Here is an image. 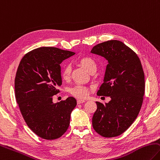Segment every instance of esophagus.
<instances>
[{"label": "esophagus", "mask_w": 160, "mask_h": 160, "mask_svg": "<svg viewBox=\"0 0 160 160\" xmlns=\"http://www.w3.org/2000/svg\"><path fill=\"white\" fill-rule=\"evenodd\" d=\"M85 100H84V99H78V101H77L78 104L82 103H85Z\"/></svg>", "instance_id": "1"}]
</instances>
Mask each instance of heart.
Listing matches in <instances>:
<instances>
[{
	"label": "heart",
	"mask_w": 160,
	"mask_h": 160,
	"mask_svg": "<svg viewBox=\"0 0 160 160\" xmlns=\"http://www.w3.org/2000/svg\"><path fill=\"white\" fill-rule=\"evenodd\" d=\"M78 62L89 73L93 71H96V69H97V63L92 57L89 56H82L80 57L78 60ZM71 72V67L70 65L66 64L63 66L62 71V77L63 80H68L70 78ZM90 89L91 88H88V87L78 85L71 88L69 89L68 92L70 93V94L73 96L74 97L83 98L88 95Z\"/></svg>",
	"instance_id": "heart-1"
}]
</instances>
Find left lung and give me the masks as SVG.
<instances>
[{"instance_id": "obj_1", "label": "left lung", "mask_w": 160, "mask_h": 160, "mask_svg": "<svg viewBox=\"0 0 160 160\" xmlns=\"http://www.w3.org/2000/svg\"><path fill=\"white\" fill-rule=\"evenodd\" d=\"M91 52L108 60L97 95L111 98L106 105L96 101L93 128L103 137H115L132 125L140 112L145 93L143 66L136 52L119 40L99 43Z\"/></svg>"}]
</instances>
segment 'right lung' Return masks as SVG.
Wrapping results in <instances>:
<instances>
[{"label":"right lung","mask_w":160,"mask_h":160,"mask_svg":"<svg viewBox=\"0 0 160 160\" xmlns=\"http://www.w3.org/2000/svg\"><path fill=\"white\" fill-rule=\"evenodd\" d=\"M75 53L53 47L28 52L20 62L14 79L15 98L28 127L46 140L60 138L70 124L76 106L73 97L54 103L62 85L60 63Z\"/></svg>","instance_id":"right-lung-1"}]
</instances>
